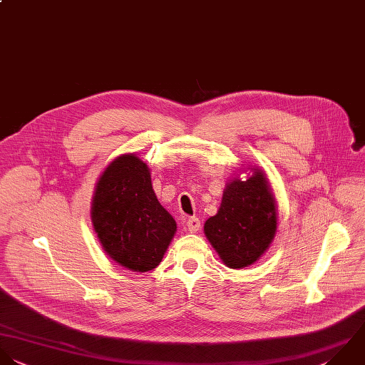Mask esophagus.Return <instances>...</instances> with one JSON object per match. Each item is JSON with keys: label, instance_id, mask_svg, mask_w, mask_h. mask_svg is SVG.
Instances as JSON below:
<instances>
[{"label": "esophagus", "instance_id": "esophagus-1", "mask_svg": "<svg viewBox=\"0 0 365 365\" xmlns=\"http://www.w3.org/2000/svg\"><path fill=\"white\" fill-rule=\"evenodd\" d=\"M186 226H187V229H189L190 233H196V232H199L200 227H202L200 220H199L197 217H189L187 222H186Z\"/></svg>", "mask_w": 365, "mask_h": 365}]
</instances>
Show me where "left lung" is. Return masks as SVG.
<instances>
[{"label":"left lung","mask_w":365,"mask_h":365,"mask_svg":"<svg viewBox=\"0 0 365 365\" xmlns=\"http://www.w3.org/2000/svg\"><path fill=\"white\" fill-rule=\"evenodd\" d=\"M246 180L226 185L217 213L205 223V235L230 269L256 263L272 245L277 230L276 200L259 168Z\"/></svg>","instance_id":"1"}]
</instances>
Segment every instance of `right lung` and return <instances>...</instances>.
<instances>
[{
  "label": "right lung",
  "mask_w": 365,
  "mask_h": 365,
  "mask_svg": "<svg viewBox=\"0 0 365 365\" xmlns=\"http://www.w3.org/2000/svg\"><path fill=\"white\" fill-rule=\"evenodd\" d=\"M91 219L105 253L122 267L145 273L163 259L176 222L159 203L148 165L136 155H120L101 175Z\"/></svg>",
  "instance_id": "right-lung-1"
}]
</instances>
